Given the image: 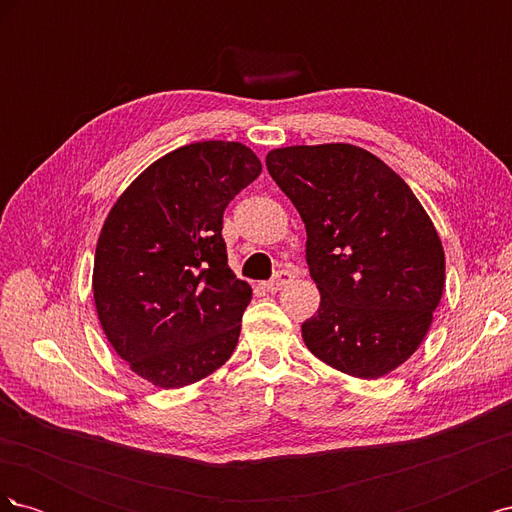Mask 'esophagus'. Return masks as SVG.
I'll use <instances>...</instances> for the list:
<instances>
[{"label": "esophagus", "mask_w": 512, "mask_h": 512, "mask_svg": "<svg viewBox=\"0 0 512 512\" xmlns=\"http://www.w3.org/2000/svg\"><path fill=\"white\" fill-rule=\"evenodd\" d=\"M292 277H294L292 271H277L273 280L262 284V288H265L267 292H277V290H282L292 280Z\"/></svg>", "instance_id": "obj_1"}]
</instances>
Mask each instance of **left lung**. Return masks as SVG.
<instances>
[{"label":"left lung","instance_id":"8db88e82","mask_svg":"<svg viewBox=\"0 0 512 512\" xmlns=\"http://www.w3.org/2000/svg\"><path fill=\"white\" fill-rule=\"evenodd\" d=\"M307 230L318 312L303 342L342 374L376 380L423 344L440 305L444 247L421 200L374 153L348 143L267 153Z\"/></svg>","mask_w":512,"mask_h":512}]
</instances>
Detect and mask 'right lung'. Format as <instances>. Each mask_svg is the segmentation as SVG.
<instances>
[{
    "label": "right lung",
    "mask_w": 512,
    "mask_h": 512,
    "mask_svg": "<svg viewBox=\"0 0 512 512\" xmlns=\"http://www.w3.org/2000/svg\"><path fill=\"white\" fill-rule=\"evenodd\" d=\"M260 173L241 143L183 145L149 164L108 211L91 275L98 320L153 386L194 384L235 352L252 288L228 267L222 215Z\"/></svg>",
    "instance_id": "1"
}]
</instances>
